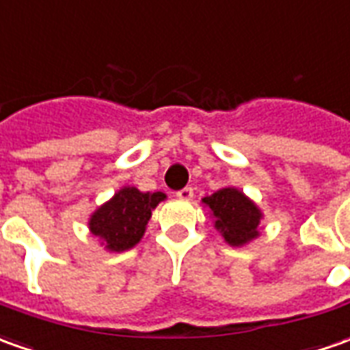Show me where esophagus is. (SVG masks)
<instances>
[{
  "label": "esophagus",
  "mask_w": 350,
  "mask_h": 350,
  "mask_svg": "<svg viewBox=\"0 0 350 350\" xmlns=\"http://www.w3.org/2000/svg\"><path fill=\"white\" fill-rule=\"evenodd\" d=\"M178 199H182V201H189V199H193V189L191 187H184V189H180L178 193H176Z\"/></svg>",
  "instance_id": "34e87169"
}]
</instances>
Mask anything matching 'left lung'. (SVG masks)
Returning a JSON list of instances; mask_svg holds the SVG:
<instances>
[{
    "label": "left lung",
    "mask_w": 350,
    "mask_h": 350,
    "mask_svg": "<svg viewBox=\"0 0 350 350\" xmlns=\"http://www.w3.org/2000/svg\"><path fill=\"white\" fill-rule=\"evenodd\" d=\"M201 201L208 208L216 232L230 247H243L260 235V222L265 215L241 189L226 185Z\"/></svg>",
    "instance_id": "1"
}]
</instances>
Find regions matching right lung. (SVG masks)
Masks as SVG:
<instances>
[{
	"mask_svg": "<svg viewBox=\"0 0 350 350\" xmlns=\"http://www.w3.org/2000/svg\"><path fill=\"white\" fill-rule=\"evenodd\" d=\"M166 195L163 191H139L124 185L109 201L97 206L90 220V234L99 239L109 253H122L142 241L153 211Z\"/></svg>",
	"mask_w": 350,
	"mask_h": 350,
	"instance_id": "obj_1",
	"label": "right lung"
}]
</instances>
